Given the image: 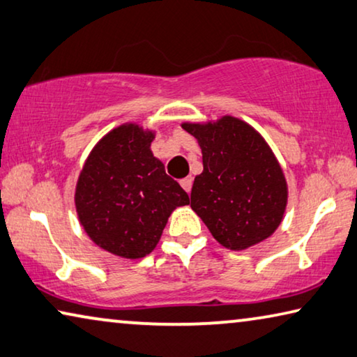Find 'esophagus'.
Masks as SVG:
<instances>
[{"mask_svg":"<svg viewBox=\"0 0 357 357\" xmlns=\"http://www.w3.org/2000/svg\"><path fill=\"white\" fill-rule=\"evenodd\" d=\"M192 181H194V178H192V176H188V178H183V179H181V181H179V184L183 185V189H184L185 192H190Z\"/></svg>","mask_w":357,"mask_h":357,"instance_id":"obj_1","label":"esophagus"}]
</instances>
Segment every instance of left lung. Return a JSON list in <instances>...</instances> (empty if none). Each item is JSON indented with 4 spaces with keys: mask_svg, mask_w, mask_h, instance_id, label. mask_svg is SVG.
I'll use <instances>...</instances> for the list:
<instances>
[{
    "mask_svg": "<svg viewBox=\"0 0 357 357\" xmlns=\"http://www.w3.org/2000/svg\"><path fill=\"white\" fill-rule=\"evenodd\" d=\"M197 139L203 172L190 194L194 209L219 245L248 250L275 234L287 206V181L265 138L234 116L183 122Z\"/></svg>",
    "mask_w": 357,
    "mask_h": 357,
    "instance_id": "1",
    "label": "left lung"
}]
</instances>
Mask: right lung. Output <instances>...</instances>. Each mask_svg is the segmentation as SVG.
Instances as JSON below:
<instances>
[{
    "mask_svg": "<svg viewBox=\"0 0 357 357\" xmlns=\"http://www.w3.org/2000/svg\"><path fill=\"white\" fill-rule=\"evenodd\" d=\"M155 130L126 122L101 138L79 173L75 205L79 224L95 245L122 259L155 250L169 214L189 195L165 173L151 143Z\"/></svg>",
    "mask_w": 357,
    "mask_h": 357,
    "instance_id": "obj_1",
    "label": "right lung"
}]
</instances>
